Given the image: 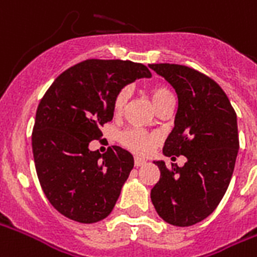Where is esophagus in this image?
Instances as JSON below:
<instances>
[{"mask_svg": "<svg viewBox=\"0 0 257 257\" xmlns=\"http://www.w3.org/2000/svg\"><path fill=\"white\" fill-rule=\"evenodd\" d=\"M144 164H147L146 159H143V158H135V166L136 167H142Z\"/></svg>", "mask_w": 257, "mask_h": 257, "instance_id": "obj_1", "label": "esophagus"}]
</instances>
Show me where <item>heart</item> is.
Instances as JSON below:
<instances>
[{
    "label": "heart",
    "instance_id": "obj_1",
    "mask_svg": "<svg viewBox=\"0 0 257 257\" xmlns=\"http://www.w3.org/2000/svg\"><path fill=\"white\" fill-rule=\"evenodd\" d=\"M151 98H152V102L156 106V109L167 99H171V91L166 87V86L162 85H155L151 87L150 90ZM129 95H131V90L129 87H122V89L117 93L114 98V102H113V107H114V111L117 114L122 113L128 103ZM156 140L158 137L154 133H148L146 131H142V129H129V131H125L122 135H121V142L126 148L132 150L133 152H137V154H147L152 150V147L156 144Z\"/></svg>",
    "mask_w": 257,
    "mask_h": 257
}]
</instances>
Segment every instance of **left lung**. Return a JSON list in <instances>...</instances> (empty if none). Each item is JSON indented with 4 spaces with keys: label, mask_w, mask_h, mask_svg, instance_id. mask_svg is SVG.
I'll list each match as a JSON object with an SVG mask.
<instances>
[{
    "label": "left lung",
    "mask_w": 257,
    "mask_h": 257,
    "mask_svg": "<svg viewBox=\"0 0 257 257\" xmlns=\"http://www.w3.org/2000/svg\"><path fill=\"white\" fill-rule=\"evenodd\" d=\"M175 89L178 110L164 143L166 156H186L183 167L154 162L160 179L151 190L158 214L175 226L205 220L218 206L232 179L238 152L237 117L211 78L181 64H150Z\"/></svg>",
    "instance_id": "8db88e82"
}]
</instances>
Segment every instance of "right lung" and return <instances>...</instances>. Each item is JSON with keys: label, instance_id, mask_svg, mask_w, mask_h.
I'll return each instance as SVG.
<instances>
[{"label": "right lung", "instance_id": "add662e5", "mask_svg": "<svg viewBox=\"0 0 257 257\" xmlns=\"http://www.w3.org/2000/svg\"><path fill=\"white\" fill-rule=\"evenodd\" d=\"M140 78H151L142 63L89 59L62 72L37 106L32 132L37 178L51 205L70 220H103L120 197L135 164L132 154L113 146L101 155L89 144L113 120L117 93Z\"/></svg>", "mask_w": 257, "mask_h": 257}]
</instances>
